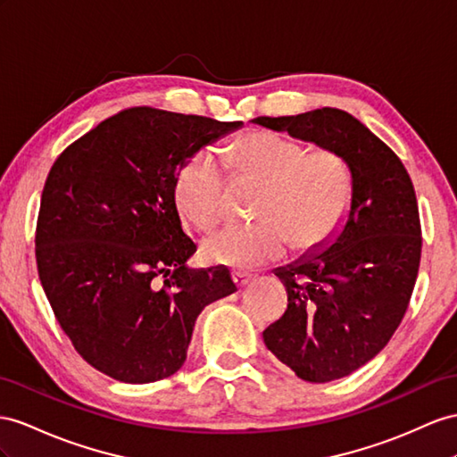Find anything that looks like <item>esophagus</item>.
Returning a JSON list of instances; mask_svg holds the SVG:
<instances>
[{"label": "esophagus", "mask_w": 457, "mask_h": 457, "mask_svg": "<svg viewBox=\"0 0 457 457\" xmlns=\"http://www.w3.org/2000/svg\"><path fill=\"white\" fill-rule=\"evenodd\" d=\"M231 278H233V282L237 284V287H245L253 279V274L245 272V270H233Z\"/></svg>", "instance_id": "obj_1"}]
</instances>
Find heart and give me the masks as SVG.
<instances>
[{
	"mask_svg": "<svg viewBox=\"0 0 457 457\" xmlns=\"http://www.w3.org/2000/svg\"><path fill=\"white\" fill-rule=\"evenodd\" d=\"M233 168L262 183L253 224H229L210 233L203 253L210 262L254 268L276 261L289 245L319 247L345 221L353 198V175L334 150H309L276 131H251L231 146ZM175 201L198 228H210L224 210V166L212 148L183 163Z\"/></svg>",
	"mask_w": 457,
	"mask_h": 457,
	"instance_id": "obj_1",
	"label": "heart"
}]
</instances>
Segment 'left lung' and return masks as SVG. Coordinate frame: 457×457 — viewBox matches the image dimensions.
Instances as JSON below:
<instances>
[{
	"mask_svg": "<svg viewBox=\"0 0 457 457\" xmlns=\"http://www.w3.org/2000/svg\"><path fill=\"white\" fill-rule=\"evenodd\" d=\"M253 121L337 152L353 175L337 239L274 272L287 309L262 332L266 347L299 378H344L380 353L409 307L423 247L411 178L395 152L344 110Z\"/></svg>",
	"mask_w": 457,
	"mask_h": 457,
	"instance_id": "8db88e82",
	"label": "left lung"
}]
</instances>
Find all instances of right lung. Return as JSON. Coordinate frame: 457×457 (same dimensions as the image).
Instances as JSON below:
<instances>
[{
	"instance_id": "add662e5",
	"label": "right lung",
	"mask_w": 457,
	"mask_h": 457,
	"mask_svg": "<svg viewBox=\"0 0 457 457\" xmlns=\"http://www.w3.org/2000/svg\"><path fill=\"white\" fill-rule=\"evenodd\" d=\"M241 125L127 108L54 162L34 237L38 276L96 370L129 384L171 377L201 311L237 291L224 266H185L196 245L181 228L175 179L195 152Z\"/></svg>"
}]
</instances>
